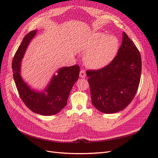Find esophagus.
<instances>
[{
	"instance_id": "34e87169",
	"label": "esophagus",
	"mask_w": 158,
	"mask_h": 158,
	"mask_svg": "<svg viewBox=\"0 0 158 158\" xmlns=\"http://www.w3.org/2000/svg\"><path fill=\"white\" fill-rule=\"evenodd\" d=\"M80 78H85V72L84 70H81L80 72Z\"/></svg>"
}]
</instances>
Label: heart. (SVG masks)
<instances>
[{
  "label": "heart",
  "instance_id": "obj_1",
  "mask_svg": "<svg viewBox=\"0 0 158 158\" xmlns=\"http://www.w3.org/2000/svg\"><path fill=\"white\" fill-rule=\"evenodd\" d=\"M119 46L117 37L96 32L92 34L85 46L84 62L88 67L100 69L108 65L115 56Z\"/></svg>",
  "mask_w": 158,
  "mask_h": 158
}]
</instances>
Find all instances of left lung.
Instances as JSON below:
<instances>
[{
    "instance_id": "8db88e82",
    "label": "left lung",
    "mask_w": 158,
    "mask_h": 158,
    "mask_svg": "<svg viewBox=\"0 0 158 158\" xmlns=\"http://www.w3.org/2000/svg\"><path fill=\"white\" fill-rule=\"evenodd\" d=\"M141 56L127 33L117 56L108 65L87 70L93 106L104 113L122 111L132 101L140 84Z\"/></svg>"
}]
</instances>
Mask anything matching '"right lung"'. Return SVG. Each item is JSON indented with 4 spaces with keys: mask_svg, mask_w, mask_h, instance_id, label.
<instances>
[{
    "mask_svg": "<svg viewBox=\"0 0 158 158\" xmlns=\"http://www.w3.org/2000/svg\"><path fill=\"white\" fill-rule=\"evenodd\" d=\"M37 30L28 33L23 37L12 60L13 78L20 98L31 111L41 115H53L60 112L67 103L70 90L78 80L79 66L63 67L53 75L44 92H36L22 80L20 75L21 60L30 42Z\"/></svg>",
    "mask_w": 158,
    "mask_h": 158,
    "instance_id": "obj_1",
    "label": "right lung"
}]
</instances>
